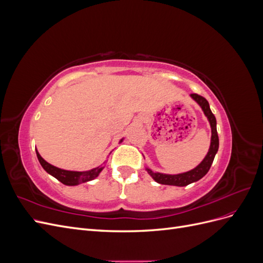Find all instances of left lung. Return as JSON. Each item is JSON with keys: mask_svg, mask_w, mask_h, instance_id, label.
Instances as JSON below:
<instances>
[{"mask_svg": "<svg viewBox=\"0 0 263 263\" xmlns=\"http://www.w3.org/2000/svg\"><path fill=\"white\" fill-rule=\"evenodd\" d=\"M191 98H192L198 105L201 106L202 110L204 112V115L208 117L211 129H212V137H211V146L209 149L208 155L205 156L203 161L196 165L194 169L190 170L187 172H183L179 174H165L160 172H154L151 169L146 168L147 172L150 174V177L153 178L156 182L160 183V184L165 185H176V186H186L191 183L196 182L200 179H202L206 173L209 172L211 165L214 161L215 155L217 154L218 146H219V140H218V135H217V128H216V118H215L214 114L210 108V104L208 100L205 98L201 97L198 94H191Z\"/></svg>", "mask_w": 263, "mask_h": 263, "instance_id": "8db88e82", "label": "left lung"}]
</instances>
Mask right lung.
I'll return each instance as SVG.
<instances>
[{
  "mask_svg": "<svg viewBox=\"0 0 263 263\" xmlns=\"http://www.w3.org/2000/svg\"><path fill=\"white\" fill-rule=\"evenodd\" d=\"M122 141H123V138L119 140V144H121ZM36 154H37V158H38L39 162H41L42 166H43L44 170L47 173H49L50 176H52L53 178H55L58 181L63 183V184L70 185V186L78 185V184H81V183L94 180L95 178L99 177V174L101 173V171L104 169V166H103V164H101V165L97 166V168L91 169V170H87V171L63 170V169L57 168V166H54V165L47 162L45 159L41 155H39L37 149H36Z\"/></svg>",
  "mask_w": 263,
  "mask_h": 263,
  "instance_id": "add662e5",
  "label": "right lung"
}]
</instances>
